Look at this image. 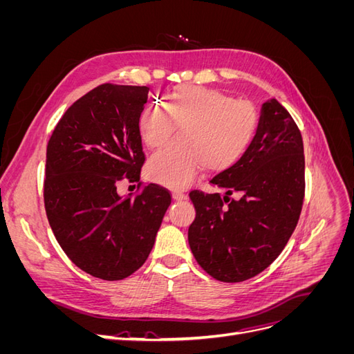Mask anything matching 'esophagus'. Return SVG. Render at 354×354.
I'll return each instance as SVG.
<instances>
[{"instance_id": "1", "label": "esophagus", "mask_w": 354, "mask_h": 354, "mask_svg": "<svg viewBox=\"0 0 354 354\" xmlns=\"http://www.w3.org/2000/svg\"><path fill=\"white\" fill-rule=\"evenodd\" d=\"M173 198H174L176 201H183V199L187 198V195L183 194V192H181V190H174V192H173Z\"/></svg>"}]
</instances>
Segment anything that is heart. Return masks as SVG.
I'll use <instances>...</instances> for the list:
<instances>
[{"mask_svg": "<svg viewBox=\"0 0 354 354\" xmlns=\"http://www.w3.org/2000/svg\"><path fill=\"white\" fill-rule=\"evenodd\" d=\"M162 106H146L138 118V131L151 149H162L181 125V137L189 146H177L151 160V174L171 187H185L203 162L211 171H226L250 151L259 131V113L251 104L238 103L216 90L183 88ZM174 121L171 122L170 120ZM201 157L199 158L198 156Z\"/></svg>", "mask_w": 354, "mask_h": 354, "instance_id": "1", "label": "heart"}]
</instances>
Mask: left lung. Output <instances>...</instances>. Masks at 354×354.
I'll use <instances>...</instances> for the list:
<instances>
[{
    "label": "left lung",
    "instance_id": "obj_1",
    "mask_svg": "<svg viewBox=\"0 0 354 354\" xmlns=\"http://www.w3.org/2000/svg\"><path fill=\"white\" fill-rule=\"evenodd\" d=\"M304 168L298 125L276 99L266 102L250 151L209 181L226 190V196L199 189L189 194L196 209L189 245L202 269L229 283L267 269L297 227L306 192ZM233 193L240 199L230 198Z\"/></svg>",
    "mask_w": 354,
    "mask_h": 354
}]
</instances>
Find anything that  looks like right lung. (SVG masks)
<instances>
[{"label":"right lung","instance_id":"right-lung-1","mask_svg":"<svg viewBox=\"0 0 354 354\" xmlns=\"http://www.w3.org/2000/svg\"><path fill=\"white\" fill-rule=\"evenodd\" d=\"M149 93L146 85H99L63 113L47 145L51 230L75 266L103 281L125 279L145 264L173 198L156 183L125 198L116 192L122 180H140L138 118Z\"/></svg>","mask_w":354,"mask_h":354}]
</instances>
